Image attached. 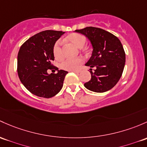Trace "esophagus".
Segmentation results:
<instances>
[{
	"label": "esophagus",
	"mask_w": 147,
	"mask_h": 147,
	"mask_svg": "<svg viewBox=\"0 0 147 147\" xmlns=\"http://www.w3.org/2000/svg\"><path fill=\"white\" fill-rule=\"evenodd\" d=\"M72 72H75V73H80V72H81V70H80V69H78V70H72Z\"/></svg>",
	"instance_id": "1"
}]
</instances>
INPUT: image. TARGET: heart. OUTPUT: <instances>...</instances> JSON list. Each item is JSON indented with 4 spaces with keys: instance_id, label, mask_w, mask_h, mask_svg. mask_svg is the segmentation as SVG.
Returning a JSON list of instances; mask_svg holds the SVG:
<instances>
[{
    "instance_id": "obj_1",
    "label": "heart",
    "mask_w": 147,
    "mask_h": 147,
    "mask_svg": "<svg viewBox=\"0 0 147 147\" xmlns=\"http://www.w3.org/2000/svg\"><path fill=\"white\" fill-rule=\"evenodd\" d=\"M66 40L78 48L82 47L86 41V37L78 33L70 34L66 37ZM53 52L55 59H61L63 57L61 50V41L58 40L55 43ZM82 63L83 59L82 58H77L75 59H67L62 62L61 67L62 69H66V70H75V69H78Z\"/></svg>"
}]
</instances>
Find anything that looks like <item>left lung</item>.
<instances>
[{"label": "left lung", "mask_w": 147, "mask_h": 147, "mask_svg": "<svg viewBox=\"0 0 147 147\" xmlns=\"http://www.w3.org/2000/svg\"><path fill=\"white\" fill-rule=\"evenodd\" d=\"M75 32L82 34L91 41L93 51L85 65L95 67L91 80L84 84L89 90L97 93L107 92L118 83L125 63V53L118 37L107 31L87 27Z\"/></svg>", "instance_id": "1"}]
</instances>
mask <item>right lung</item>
<instances>
[{
  "mask_svg": "<svg viewBox=\"0 0 147 147\" xmlns=\"http://www.w3.org/2000/svg\"><path fill=\"white\" fill-rule=\"evenodd\" d=\"M65 32L46 30L34 35L25 41L18 55V73L23 85L32 94L43 98H51L61 90L67 71L58 70L52 65L55 41ZM57 70L56 74L47 70Z\"/></svg>",
  "mask_w": 147,
  "mask_h": 147,
  "instance_id": "1",
  "label": "right lung"
}]
</instances>
